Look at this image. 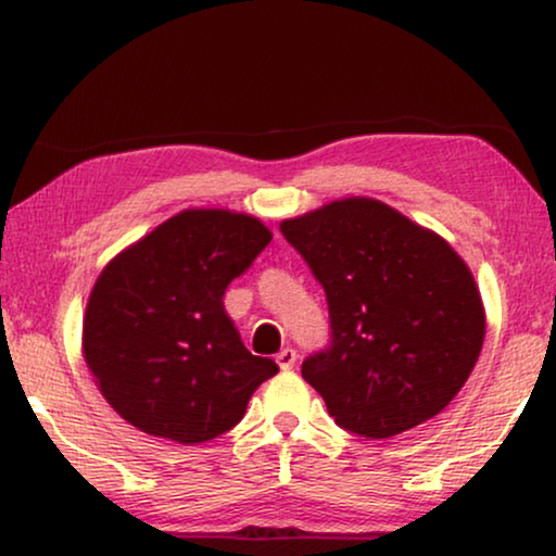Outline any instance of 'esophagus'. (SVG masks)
I'll list each match as a JSON object with an SVG mask.
<instances>
[{
  "label": "esophagus",
  "instance_id": "1",
  "mask_svg": "<svg viewBox=\"0 0 556 556\" xmlns=\"http://www.w3.org/2000/svg\"><path fill=\"white\" fill-rule=\"evenodd\" d=\"M294 363H296V353H294L292 348L279 350V355H277V365L281 367V370H292Z\"/></svg>",
  "mask_w": 556,
  "mask_h": 556
}]
</instances>
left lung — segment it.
I'll return each instance as SVG.
<instances>
[{
  "instance_id": "left-lung-1",
  "label": "left lung",
  "mask_w": 556,
  "mask_h": 556,
  "mask_svg": "<svg viewBox=\"0 0 556 556\" xmlns=\"http://www.w3.org/2000/svg\"><path fill=\"white\" fill-rule=\"evenodd\" d=\"M327 294L332 342L302 363L334 424L390 438L438 416L471 375L486 312L471 269L388 203L348 197L285 218Z\"/></svg>"
}]
</instances>
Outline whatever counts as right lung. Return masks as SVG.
Returning <instances> with one entry per match:
<instances>
[{
    "label": "right lung",
    "instance_id": "right-lung-1",
    "mask_svg": "<svg viewBox=\"0 0 556 556\" xmlns=\"http://www.w3.org/2000/svg\"><path fill=\"white\" fill-rule=\"evenodd\" d=\"M271 231L229 208H186L105 264L83 317V355L111 408L138 431L197 445L239 424L279 372L224 309Z\"/></svg>",
    "mask_w": 556,
    "mask_h": 556
}]
</instances>
